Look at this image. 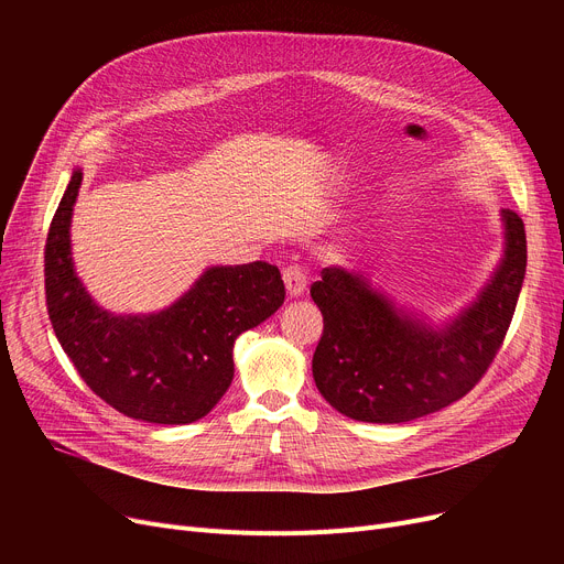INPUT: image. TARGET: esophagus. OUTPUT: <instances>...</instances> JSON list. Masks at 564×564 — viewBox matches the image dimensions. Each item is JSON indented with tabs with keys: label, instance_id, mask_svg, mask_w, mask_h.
Returning <instances> with one entry per match:
<instances>
[{
	"label": "esophagus",
	"instance_id": "34e87169",
	"mask_svg": "<svg viewBox=\"0 0 564 564\" xmlns=\"http://www.w3.org/2000/svg\"><path fill=\"white\" fill-rule=\"evenodd\" d=\"M283 283H285V290L290 297H302V294L306 292V272L300 264H290L283 272Z\"/></svg>",
	"mask_w": 564,
	"mask_h": 564
}]
</instances>
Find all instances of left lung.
<instances>
[{"instance_id":"left-lung-1","label":"left lung","mask_w":564,"mask_h":564,"mask_svg":"<svg viewBox=\"0 0 564 564\" xmlns=\"http://www.w3.org/2000/svg\"><path fill=\"white\" fill-rule=\"evenodd\" d=\"M506 256L478 300L443 329L395 308L361 274L324 267L311 297L324 317L315 387L364 423H406L464 398L506 338L525 276V228L502 210Z\"/></svg>"}]
</instances>
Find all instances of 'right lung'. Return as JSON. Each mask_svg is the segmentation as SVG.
Masks as SVG:
<instances>
[{
    "label": "right lung",
    "instance_id": "1",
    "mask_svg": "<svg viewBox=\"0 0 564 564\" xmlns=\"http://www.w3.org/2000/svg\"><path fill=\"white\" fill-rule=\"evenodd\" d=\"M82 171L70 177L45 242V302L52 329L98 398L134 421L187 425L221 400L232 381V345L279 311V267H210L189 292L153 315L100 308L75 274L70 217Z\"/></svg>",
    "mask_w": 564,
    "mask_h": 564
}]
</instances>
